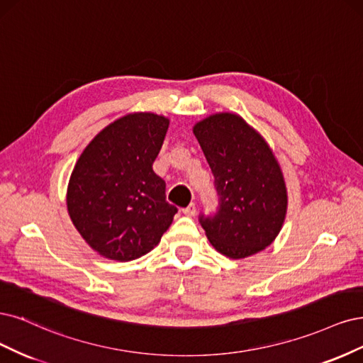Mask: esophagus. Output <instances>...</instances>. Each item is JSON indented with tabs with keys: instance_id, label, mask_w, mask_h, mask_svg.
Masks as SVG:
<instances>
[{
	"instance_id": "esophagus-1",
	"label": "esophagus",
	"mask_w": 363,
	"mask_h": 363,
	"mask_svg": "<svg viewBox=\"0 0 363 363\" xmlns=\"http://www.w3.org/2000/svg\"><path fill=\"white\" fill-rule=\"evenodd\" d=\"M182 213H184L185 216H189V217H194V216H196V205H194V203H190L189 206L182 209Z\"/></svg>"
}]
</instances>
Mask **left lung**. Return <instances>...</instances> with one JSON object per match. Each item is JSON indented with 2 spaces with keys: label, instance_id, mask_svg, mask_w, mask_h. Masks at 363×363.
Listing matches in <instances>:
<instances>
[{
  "label": "left lung",
  "instance_id": "8db88e82",
  "mask_svg": "<svg viewBox=\"0 0 363 363\" xmlns=\"http://www.w3.org/2000/svg\"><path fill=\"white\" fill-rule=\"evenodd\" d=\"M220 197L201 223L213 247L230 259L264 250L284 226L288 193L282 169L265 138L235 113H216L193 126Z\"/></svg>",
  "mask_w": 363,
  "mask_h": 363
}]
</instances>
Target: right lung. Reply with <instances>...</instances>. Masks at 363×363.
<instances>
[{"label": "right lung", "instance_id": "obj_1", "mask_svg": "<svg viewBox=\"0 0 363 363\" xmlns=\"http://www.w3.org/2000/svg\"><path fill=\"white\" fill-rule=\"evenodd\" d=\"M169 118L130 113L86 146L72 170L66 205L79 235L104 258L126 262L160 242L178 213L152 169Z\"/></svg>", "mask_w": 363, "mask_h": 363}]
</instances>
